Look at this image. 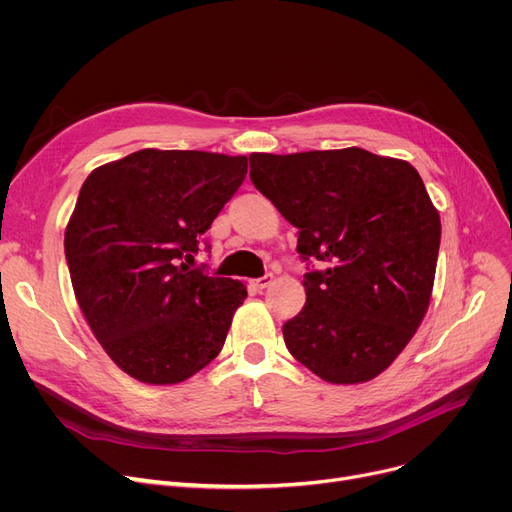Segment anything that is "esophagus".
Here are the masks:
<instances>
[{
    "mask_svg": "<svg viewBox=\"0 0 512 512\" xmlns=\"http://www.w3.org/2000/svg\"><path fill=\"white\" fill-rule=\"evenodd\" d=\"M272 280H274V278H272V276H263V278H259V280H255V282H253V286H255V288H257V290H265V288H267V286H270V284H272Z\"/></svg>",
    "mask_w": 512,
    "mask_h": 512,
    "instance_id": "34e87169",
    "label": "esophagus"
}]
</instances>
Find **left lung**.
<instances>
[{"label": "left lung", "mask_w": 512, "mask_h": 512, "mask_svg": "<svg viewBox=\"0 0 512 512\" xmlns=\"http://www.w3.org/2000/svg\"><path fill=\"white\" fill-rule=\"evenodd\" d=\"M249 159L257 191L299 228V255L324 265L282 328L290 355L330 384L378 378L434 290L442 226L419 172L359 147Z\"/></svg>", "instance_id": "1"}]
</instances>
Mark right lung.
<instances>
[{"label": "right lung", "mask_w": 512, "mask_h": 512, "mask_svg": "<svg viewBox=\"0 0 512 512\" xmlns=\"http://www.w3.org/2000/svg\"><path fill=\"white\" fill-rule=\"evenodd\" d=\"M247 168V155L141 149L95 168L80 188L64 232L72 288L130 378L180 384L222 351L247 286L188 263Z\"/></svg>", "instance_id": "right-lung-1"}]
</instances>
